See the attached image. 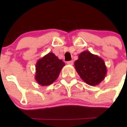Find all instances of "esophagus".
Listing matches in <instances>:
<instances>
[{
	"mask_svg": "<svg viewBox=\"0 0 127 127\" xmlns=\"http://www.w3.org/2000/svg\"><path fill=\"white\" fill-rule=\"evenodd\" d=\"M67 64H69V65H72L73 64V61H67Z\"/></svg>",
	"mask_w": 127,
	"mask_h": 127,
	"instance_id": "34e87169",
	"label": "esophagus"
}]
</instances>
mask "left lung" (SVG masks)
Returning <instances> with one entry per match:
<instances>
[{"mask_svg":"<svg viewBox=\"0 0 127 127\" xmlns=\"http://www.w3.org/2000/svg\"><path fill=\"white\" fill-rule=\"evenodd\" d=\"M74 66L80 78L91 86L100 84L107 74V67L104 60L89 51H84L79 55Z\"/></svg>","mask_w":127,"mask_h":127,"instance_id":"left-lung-1","label":"left lung"}]
</instances>
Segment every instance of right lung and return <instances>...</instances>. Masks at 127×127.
<instances>
[{
    "label": "right lung",
    "mask_w": 127,
    "mask_h": 127,
    "mask_svg": "<svg viewBox=\"0 0 127 127\" xmlns=\"http://www.w3.org/2000/svg\"><path fill=\"white\" fill-rule=\"evenodd\" d=\"M65 64L53 53H49L39 59L35 64V79L42 86L53 84L58 77Z\"/></svg>",
    "instance_id": "1"
}]
</instances>
